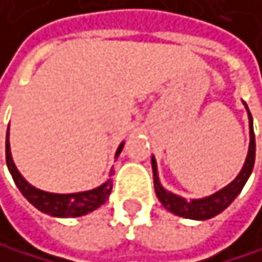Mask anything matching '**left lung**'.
<instances>
[{"instance_id":"8db88e82","label":"left lung","mask_w":262,"mask_h":262,"mask_svg":"<svg viewBox=\"0 0 262 262\" xmlns=\"http://www.w3.org/2000/svg\"><path fill=\"white\" fill-rule=\"evenodd\" d=\"M245 107L248 111V119H250V148H248L246 161L243 164V169L239 171V174L231 181V183L220 189L219 192H215L209 197L204 199H192L187 201L184 197L176 195L169 191H166L158 179V169H157V160L155 157L151 158V168H153V183H155V192H157L160 202L163 204L164 209H168L178 217L184 219H192V220H207L212 219L215 215H219L220 212L225 210L228 205L235 201V197L242 192L243 186L246 184L248 178H250L253 166H254V157H256V142H254V130H253V117L251 112L248 109V105L245 104Z\"/></svg>"}]
</instances>
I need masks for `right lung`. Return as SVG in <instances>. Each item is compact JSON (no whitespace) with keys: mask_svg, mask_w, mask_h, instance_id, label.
Here are the masks:
<instances>
[{"mask_svg":"<svg viewBox=\"0 0 262 262\" xmlns=\"http://www.w3.org/2000/svg\"><path fill=\"white\" fill-rule=\"evenodd\" d=\"M9 128L6 134V164L8 169L11 172L12 179H14L16 186L19 187V191L23 192V195L31 202L35 209H39L40 212L52 215V217H61V219H68V217H81L98 207L109 199V194L112 191V181L107 179L104 184L99 187L91 189V191H84V192H73V194H53V192H45L31 186L27 181L23 178V174L17 171L14 161L11 157V148H9ZM122 148H124V143L119 145V148L116 151V158L120 155ZM111 176H112V169H111Z\"/></svg>","mask_w":262,"mask_h":262,"instance_id":"obj_1","label":"right lung"}]
</instances>
